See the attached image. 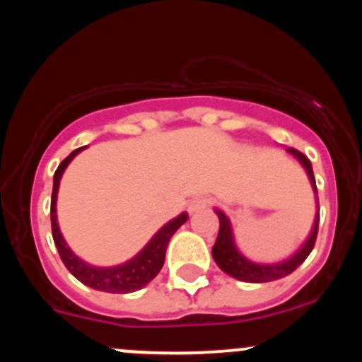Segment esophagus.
I'll return each instance as SVG.
<instances>
[{
	"label": "esophagus",
	"mask_w": 362,
	"mask_h": 362,
	"mask_svg": "<svg viewBox=\"0 0 362 362\" xmlns=\"http://www.w3.org/2000/svg\"><path fill=\"white\" fill-rule=\"evenodd\" d=\"M209 204H213V199L197 197V199H194V201L189 204V211H190V213H199V211L206 209V207Z\"/></svg>",
	"instance_id": "obj_1"
}]
</instances>
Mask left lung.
<instances>
[{
    "mask_svg": "<svg viewBox=\"0 0 362 362\" xmlns=\"http://www.w3.org/2000/svg\"><path fill=\"white\" fill-rule=\"evenodd\" d=\"M288 151L296 158L298 161L305 167L306 173H308L311 187H313L315 194L318 197L317 184H315V175L313 168H311V161L303 155L301 151L294 148H288ZM216 214L219 218V233L218 238H216V243L213 247V259L218 264V267L221 269L223 272H226L228 276L235 277V279L243 281V282H271L277 281L281 277L289 276L291 272L296 271L298 267L306 260V257L310 255L311 250H313L315 242H317L318 235V221H320V207L317 218H315L313 230L308 236L303 247L294 253L289 259L279 262V264H255V262L248 260L247 257H243L242 253L236 248L235 240H233V231H231V223L230 219L226 218V214L223 213L221 209H216Z\"/></svg>",
    "mask_w": 362,
    "mask_h": 362,
    "instance_id": "left-lung-1",
    "label": "left lung"
}]
</instances>
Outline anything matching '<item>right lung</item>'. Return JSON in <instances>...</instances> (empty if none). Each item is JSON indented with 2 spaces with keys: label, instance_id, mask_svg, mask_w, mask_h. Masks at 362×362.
<instances>
[{
  "label": "right lung",
  "instance_id": "obj_1",
  "mask_svg": "<svg viewBox=\"0 0 362 362\" xmlns=\"http://www.w3.org/2000/svg\"><path fill=\"white\" fill-rule=\"evenodd\" d=\"M83 149H85V146L74 149L71 155L61 161L56 173H54L51 197V226L54 243H56V248L57 252H59V257L62 264L66 265V269L85 286H88L91 289L103 291V293H132V291L144 288V286H146L151 279H155L156 274L161 271L170 238H172L178 228L189 219V216H187V213H182L180 216H177L175 219L168 221L151 240H149V243L138 253V255L132 257L131 260L124 262V264L115 265V267H95V265L83 262L80 257L74 255L71 248L66 245L64 238H62L59 231V224H57L56 216L57 190H59V180L62 173H64L69 161H71L78 153L83 151Z\"/></svg>",
  "mask_w": 362,
  "mask_h": 362
}]
</instances>
